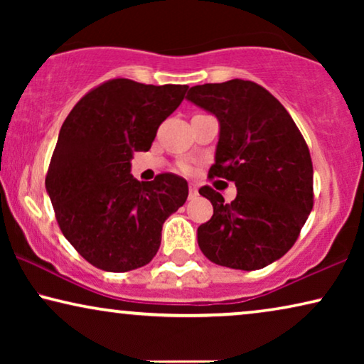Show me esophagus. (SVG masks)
I'll use <instances>...</instances> for the list:
<instances>
[{
  "instance_id": "34e87169",
  "label": "esophagus",
  "mask_w": 364,
  "mask_h": 364,
  "mask_svg": "<svg viewBox=\"0 0 364 364\" xmlns=\"http://www.w3.org/2000/svg\"><path fill=\"white\" fill-rule=\"evenodd\" d=\"M197 193H198V191H197L196 183H188V198L197 197Z\"/></svg>"
}]
</instances>
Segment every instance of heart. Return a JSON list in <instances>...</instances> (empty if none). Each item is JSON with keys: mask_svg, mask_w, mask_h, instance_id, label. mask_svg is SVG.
Masks as SVG:
<instances>
[{"mask_svg": "<svg viewBox=\"0 0 364 364\" xmlns=\"http://www.w3.org/2000/svg\"><path fill=\"white\" fill-rule=\"evenodd\" d=\"M181 171H182V172H186V173H188V172H191V167H188L187 164H182V166H181Z\"/></svg>", "mask_w": 364, "mask_h": 364, "instance_id": "1", "label": "heart"}]
</instances>
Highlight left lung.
Masks as SVG:
<instances>
[{"mask_svg":"<svg viewBox=\"0 0 364 364\" xmlns=\"http://www.w3.org/2000/svg\"><path fill=\"white\" fill-rule=\"evenodd\" d=\"M187 99L220 122L215 164L208 178L235 182L227 203L210 186L198 193L213 215L197 230L208 260L258 270L293 247L313 208V164L300 129L275 96L253 81L193 86Z\"/></svg>","mask_w":364,"mask_h":364,"instance_id":"obj_1","label":"left lung"}]
</instances>
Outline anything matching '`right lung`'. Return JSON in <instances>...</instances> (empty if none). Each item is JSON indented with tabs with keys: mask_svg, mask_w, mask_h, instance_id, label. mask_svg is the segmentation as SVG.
I'll use <instances>...</instances> for the list:
<instances>
[{
	"mask_svg": "<svg viewBox=\"0 0 364 364\" xmlns=\"http://www.w3.org/2000/svg\"><path fill=\"white\" fill-rule=\"evenodd\" d=\"M187 89L109 79L79 99L64 121L46 191L63 235L96 268L121 273L147 265L161 247L164 222L186 203L182 177L167 172L139 182L131 159L151 149Z\"/></svg>",
	"mask_w": 364,
	"mask_h": 364,
	"instance_id": "right-lung-1",
	"label": "right lung"
}]
</instances>
